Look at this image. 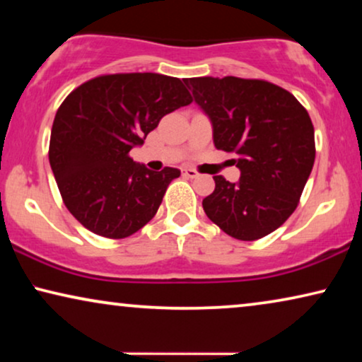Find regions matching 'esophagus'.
<instances>
[{
  "label": "esophagus",
  "instance_id": "1",
  "mask_svg": "<svg viewBox=\"0 0 362 362\" xmlns=\"http://www.w3.org/2000/svg\"><path fill=\"white\" fill-rule=\"evenodd\" d=\"M182 176H186V177H197V171L192 170V168H185V170H182Z\"/></svg>",
  "mask_w": 362,
  "mask_h": 362
}]
</instances>
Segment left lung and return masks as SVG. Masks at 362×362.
I'll return each instance as SVG.
<instances>
[{
  "mask_svg": "<svg viewBox=\"0 0 362 362\" xmlns=\"http://www.w3.org/2000/svg\"><path fill=\"white\" fill-rule=\"evenodd\" d=\"M212 123L217 150L235 153L237 182L214 176L202 199L206 216L227 235L257 240L298 206L315 163V128L305 107L275 83L239 77L185 78Z\"/></svg>",
  "mask_w": 362,
  "mask_h": 362,
  "instance_id": "8db88e82",
  "label": "left lung"
}]
</instances>
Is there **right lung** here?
Segmentation results:
<instances>
[{"label":"right lung","instance_id":"add662e5","mask_svg":"<svg viewBox=\"0 0 362 362\" xmlns=\"http://www.w3.org/2000/svg\"><path fill=\"white\" fill-rule=\"evenodd\" d=\"M191 102L180 78L153 72L100 76L69 93L54 118L49 163L64 204L86 229L123 239L155 217L181 171H151L128 153Z\"/></svg>","mask_w":362,"mask_h":362}]
</instances>
